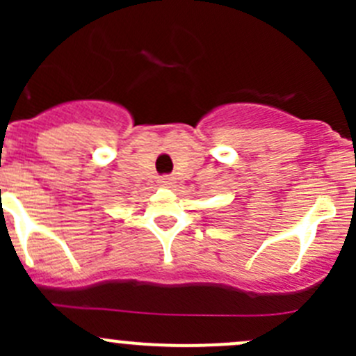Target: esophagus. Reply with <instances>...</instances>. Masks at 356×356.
<instances>
[{
	"instance_id": "34e87169",
	"label": "esophagus",
	"mask_w": 356,
	"mask_h": 356,
	"mask_svg": "<svg viewBox=\"0 0 356 356\" xmlns=\"http://www.w3.org/2000/svg\"><path fill=\"white\" fill-rule=\"evenodd\" d=\"M160 182L161 186H172V182H174V177H170V175H163V177H160Z\"/></svg>"
}]
</instances>
